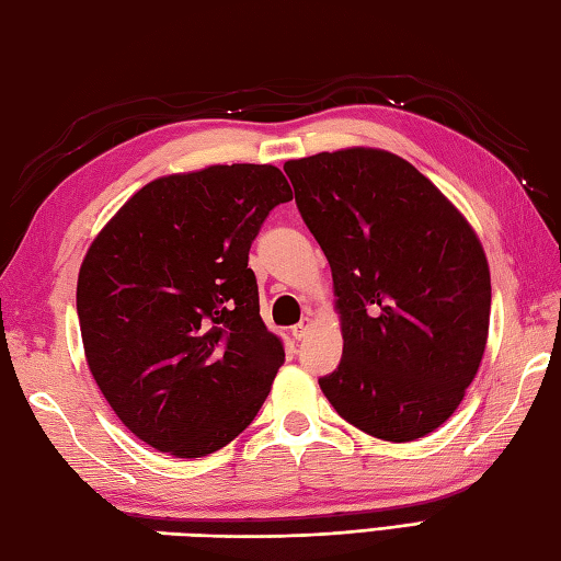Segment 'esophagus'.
Returning <instances> with one entry per match:
<instances>
[{"instance_id":"1","label":"esophagus","mask_w":561,"mask_h":561,"mask_svg":"<svg viewBox=\"0 0 561 561\" xmlns=\"http://www.w3.org/2000/svg\"><path fill=\"white\" fill-rule=\"evenodd\" d=\"M310 330H312V320H310V317H302V320L293 327V336L300 342L310 334Z\"/></svg>"}]
</instances>
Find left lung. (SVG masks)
I'll use <instances>...</instances> for the list:
<instances>
[{"instance_id": "left-lung-1", "label": "left lung", "mask_w": 561, "mask_h": 561, "mask_svg": "<svg viewBox=\"0 0 561 561\" xmlns=\"http://www.w3.org/2000/svg\"><path fill=\"white\" fill-rule=\"evenodd\" d=\"M332 268L344 352L320 378L366 435L412 442L454 415L489 340L491 271L477 231L415 165L352 146L283 165Z\"/></svg>"}]
</instances>
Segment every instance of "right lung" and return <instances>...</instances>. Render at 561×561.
Masks as SVG:
<instances>
[{
    "mask_svg": "<svg viewBox=\"0 0 561 561\" xmlns=\"http://www.w3.org/2000/svg\"><path fill=\"white\" fill-rule=\"evenodd\" d=\"M293 197L276 165L156 178L84 253L78 317L90 374L126 427L178 459L241 435L285 362L259 314L249 249Z\"/></svg>",
    "mask_w": 561,
    "mask_h": 561,
    "instance_id": "add662e5",
    "label": "right lung"
}]
</instances>
